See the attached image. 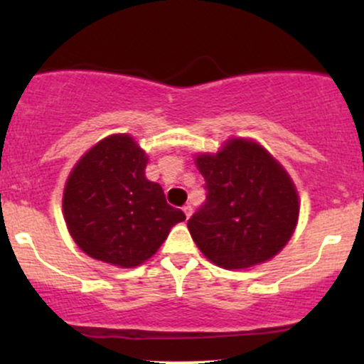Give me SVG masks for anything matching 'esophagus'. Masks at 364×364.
Returning <instances> with one entry per match:
<instances>
[{
  "label": "esophagus",
  "mask_w": 364,
  "mask_h": 364,
  "mask_svg": "<svg viewBox=\"0 0 364 364\" xmlns=\"http://www.w3.org/2000/svg\"><path fill=\"white\" fill-rule=\"evenodd\" d=\"M183 212H185L186 219H190L191 212H193V207H191V205H190V203H188V205H185V207H183Z\"/></svg>",
  "instance_id": "1"
}]
</instances>
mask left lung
<instances>
[{
	"instance_id": "obj_1",
	"label": "left lung",
	"mask_w": 364,
	"mask_h": 364,
	"mask_svg": "<svg viewBox=\"0 0 364 364\" xmlns=\"http://www.w3.org/2000/svg\"><path fill=\"white\" fill-rule=\"evenodd\" d=\"M207 200L188 220L205 257L223 269H248L275 257L298 224L299 200L286 169L262 147L231 139L217 154H200Z\"/></svg>"
}]
</instances>
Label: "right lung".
I'll use <instances>...</instances> for the list:
<instances>
[{
	"label": "right lung",
	"instance_id": "right-lung-1",
	"mask_svg": "<svg viewBox=\"0 0 364 364\" xmlns=\"http://www.w3.org/2000/svg\"><path fill=\"white\" fill-rule=\"evenodd\" d=\"M149 157L129 135H111L75 164L63 193L73 241L89 257L132 269L161 248L186 215L145 178Z\"/></svg>",
	"mask_w": 364,
	"mask_h": 364
}]
</instances>
